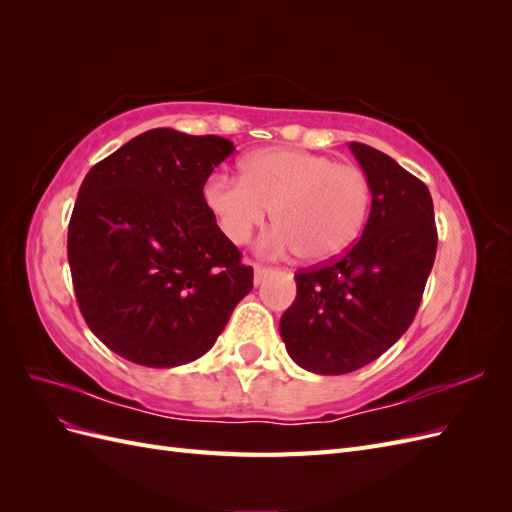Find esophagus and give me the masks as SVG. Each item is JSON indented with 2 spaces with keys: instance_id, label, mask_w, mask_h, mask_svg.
<instances>
[{
  "instance_id": "obj_1",
  "label": "esophagus",
  "mask_w": 512,
  "mask_h": 512,
  "mask_svg": "<svg viewBox=\"0 0 512 512\" xmlns=\"http://www.w3.org/2000/svg\"><path fill=\"white\" fill-rule=\"evenodd\" d=\"M273 269L271 267H265V265H258V262H254V284L258 286L265 277L271 273Z\"/></svg>"
}]
</instances>
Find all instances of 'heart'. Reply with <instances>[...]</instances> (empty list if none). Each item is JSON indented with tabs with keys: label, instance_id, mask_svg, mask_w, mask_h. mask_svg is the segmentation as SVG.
Segmentation results:
<instances>
[{
	"label": "heart",
	"instance_id": "heart-1",
	"mask_svg": "<svg viewBox=\"0 0 512 512\" xmlns=\"http://www.w3.org/2000/svg\"><path fill=\"white\" fill-rule=\"evenodd\" d=\"M203 203L230 243H245L273 209L277 224L262 239L271 254L297 252L303 262L342 256L365 226L371 188L359 166L301 149H260L241 164V177L213 173Z\"/></svg>",
	"mask_w": 512,
	"mask_h": 512
}]
</instances>
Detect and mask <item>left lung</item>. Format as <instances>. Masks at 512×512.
<instances>
[{"label": "left lung", "instance_id": "1", "mask_svg": "<svg viewBox=\"0 0 512 512\" xmlns=\"http://www.w3.org/2000/svg\"><path fill=\"white\" fill-rule=\"evenodd\" d=\"M371 188L363 235L322 267L301 269L280 320L290 359L320 376L376 361L408 331L438 250L427 185L386 153L350 143Z\"/></svg>", "mask_w": 512, "mask_h": 512}]
</instances>
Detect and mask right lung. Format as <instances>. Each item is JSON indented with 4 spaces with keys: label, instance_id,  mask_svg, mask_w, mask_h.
Returning a JSON list of instances; mask_svg holds the SVG:
<instances>
[{
    "label": "right lung",
    "instance_id": "add662e5",
    "mask_svg": "<svg viewBox=\"0 0 512 512\" xmlns=\"http://www.w3.org/2000/svg\"><path fill=\"white\" fill-rule=\"evenodd\" d=\"M232 151L222 136L156 128L83 179L68 226L74 294L91 333L123 359L196 361L252 290L254 269L200 196Z\"/></svg>",
    "mask_w": 512,
    "mask_h": 512
}]
</instances>
